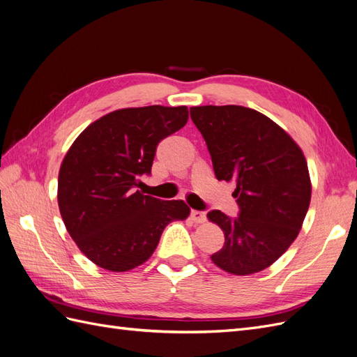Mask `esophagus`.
Returning a JSON list of instances; mask_svg holds the SVG:
<instances>
[{
  "label": "esophagus",
  "instance_id": "34e87169",
  "mask_svg": "<svg viewBox=\"0 0 357 357\" xmlns=\"http://www.w3.org/2000/svg\"><path fill=\"white\" fill-rule=\"evenodd\" d=\"M190 219H192L193 223H204L205 222V213L204 211H198V210H192Z\"/></svg>",
  "mask_w": 357,
  "mask_h": 357
}]
</instances>
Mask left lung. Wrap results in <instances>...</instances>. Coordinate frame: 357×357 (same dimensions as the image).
Masks as SVG:
<instances>
[{"label":"left lung","mask_w":357,"mask_h":357,"mask_svg":"<svg viewBox=\"0 0 357 357\" xmlns=\"http://www.w3.org/2000/svg\"><path fill=\"white\" fill-rule=\"evenodd\" d=\"M218 180L235 181L240 215L207 214L225 234L211 256L234 275H250L273 265L296 236L311 201L307 159L282 126L241 105L190 107Z\"/></svg>","instance_id":"left-lung-1"}]
</instances>
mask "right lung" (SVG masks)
<instances>
[{"label": "right lung", "instance_id": "1", "mask_svg": "<svg viewBox=\"0 0 357 357\" xmlns=\"http://www.w3.org/2000/svg\"><path fill=\"white\" fill-rule=\"evenodd\" d=\"M186 105L114 110L74 139L59 168L58 205L80 252L100 268L125 273L153 255L165 226L185 220V201L137 190L160 139L188 123Z\"/></svg>", "mask_w": 357, "mask_h": 357}]
</instances>
